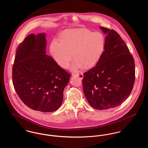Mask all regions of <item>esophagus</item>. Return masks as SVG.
Here are the masks:
<instances>
[{
  "label": "esophagus",
  "instance_id": "1",
  "mask_svg": "<svg viewBox=\"0 0 148 148\" xmlns=\"http://www.w3.org/2000/svg\"><path fill=\"white\" fill-rule=\"evenodd\" d=\"M74 75H74H75V76H77V77L80 78V79H83V78L84 77V75H83V73H80V74H74V75Z\"/></svg>",
  "mask_w": 148,
  "mask_h": 148
}]
</instances>
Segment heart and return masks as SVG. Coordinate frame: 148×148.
<instances>
[{"label": "heart", "mask_w": 148, "mask_h": 148, "mask_svg": "<svg viewBox=\"0 0 148 148\" xmlns=\"http://www.w3.org/2000/svg\"><path fill=\"white\" fill-rule=\"evenodd\" d=\"M106 47V39L99 32L86 29H70L65 31L62 40L54 38L50 50L57 63L67 68L74 58L71 71H77L83 66L91 68L98 63Z\"/></svg>", "instance_id": "obj_1"}]
</instances>
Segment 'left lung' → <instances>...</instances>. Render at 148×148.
<instances>
[{
  "instance_id": "left-lung-1",
  "label": "left lung",
  "mask_w": 148,
  "mask_h": 148,
  "mask_svg": "<svg viewBox=\"0 0 148 148\" xmlns=\"http://www.w3.org/2000/svg\"><path fill=\"white\" fill-rule=\"evenodd\" d=\"M100 29L106 34L105 50L96 66L84 74L83 85L90 106L105 110L119 106L129 96L135 81V63L115 31Z\"/></svg>"
}]
</instances>
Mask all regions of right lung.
<instances>
[{
    "mask_svg": "<svg viewBox=\"0 0 148 148\" xmlns=\"http://www.w3.org/2000/svg\"><path fill=\"white\" fill-rule=\"evenodd\" d=\"M45 37V33L29 34L17 47L12 79L15 91L26 106L48 113L62 106L71 75L47 55Z\"/></svg>",
    "mask_w": 148,
    "mask_h": 148,
    "instance_id": "1",
    "label": "right lung"
}]
</instances>
